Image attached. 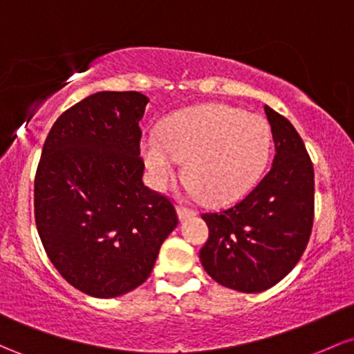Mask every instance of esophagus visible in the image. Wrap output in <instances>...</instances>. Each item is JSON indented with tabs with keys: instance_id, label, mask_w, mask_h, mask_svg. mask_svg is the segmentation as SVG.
I'll return each instance as SVG.
<instances>
[{
	"instance_id": "34e87169",
	"label": "esophagus",
	"mask_w": 354,
	"mask_h": 354,
	"mask_svg": "<svg viewBox=\"0 0 354 354\" xmlns=\"http://www.w3.org/2000/svg\"><path fill=\"white\" fill-rule=\"evenodd\" d=\"M195 215V212H193L192 208H186V207H178V216H180V220H186L189 218V216Z\"/></svg>"
}]
</instances>
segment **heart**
<instances>
[{
	"mask_svg": "<svg viewBox=\"0 0 354 354\" xmlns=\"http://www.w3.org/2000/svg\"><path fill=\"white\" fill-rule=\"evenodd\" d=\"M270 127L260 115L209 104L171 115L159 136L141 141L151 180L162 188L185 162V181L205 203L221 205L245 195L270 154Z\"/></svg>",
	"mask_w": 354,
	"mask_h": 354,
	"instance_id": "heart-1",
	"label": "heart"
}]
</instances>
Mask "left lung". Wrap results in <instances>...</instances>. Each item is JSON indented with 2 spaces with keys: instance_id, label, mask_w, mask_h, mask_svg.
Returning <instances> with one entry per match:
<instances>
[{
  "instance_id": "left-lung-1",
  "label": "left lung",
  "mask_w": 354,
  "mask_h": 354,
  "mask_svg": "<svg viewBox=\"0 0 354 354\" xmlns=\"http://www.w3.org/2000/svg\"><path fill=\"white\" fill-rule=\"evenodd\" d=\"M275 156L242 201L203 213L209 235L200 260L209 277L240 292H262L286 277L308 247L314 220V168L304 141L269 106Z\"/></svg>"
}]
</instances>
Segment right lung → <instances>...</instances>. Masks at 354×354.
I'll return each instance as SVG.
<instances>
[{
  "label": "right lung",
  "instance_id": "right-lung-1",
  "mask_svg": "<svg viewBox=\"0 0 354 354\" xmlns=\"http://www.w3.org/2000/svg\"><path fill=\"white\" fill-rule=\"evenodd\" d=\"M141 92H97L55 120L35 174V223L62 277L118 297L149 277L178 215L142 183Z\"/></svg>",
  "mask_w": 354,
  "mask_h": 354
}]
</instances>
